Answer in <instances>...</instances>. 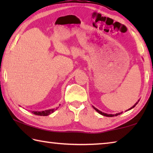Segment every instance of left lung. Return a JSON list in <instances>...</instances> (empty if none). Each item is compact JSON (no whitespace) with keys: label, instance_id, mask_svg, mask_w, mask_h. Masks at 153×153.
Segmentation results:
<instances>
[{"label":"left lung","instance_id":"8db88e82","mask_svg":"<svg viewBox=\"0 0 153 153\" xmlns=\"http://www.w3.org/2000/svg\"><path fill=\"white\" fill-rule=\"evenodd\" d=\"M139 100H138V102H136V104L135 105H134V106H133V107H131L130 108H129V109L128 110H127L126 111H129V110H130V109H131V108H133L134 107H135V106L137 105V104H138V102H139ZM92 107H93V108H94V109L96 110V111H97V112L98 113H99V114H100V115H103V116H106V117H113V116H117L118 115H120V114H121V113H116V114H115V115H112V114H107V113H102V111H99V110H98V109H97V108H95L94 107V106H92Z\"/></svg>","mask_w":153,"mask_h":153}]
</instances>
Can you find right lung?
<instances>
[{
    "label": "right lung",
    "instance_id": "1",
    "mask_svg": "<svg viewBox=\"0 0 153 153\" xmlns=\"http://www.w3.org/2000/svg\"><path fill=\"white\" fill-rule=\"evenodd\" d=\"M56 110V108H51V109H48V110H46V111H31L32 113L34 114V115H40V116H47L50 114L53 113L54 111Z\"/></svg>",
    "mask_w": 153,
    "mask_h": 153
}]
</instances>
